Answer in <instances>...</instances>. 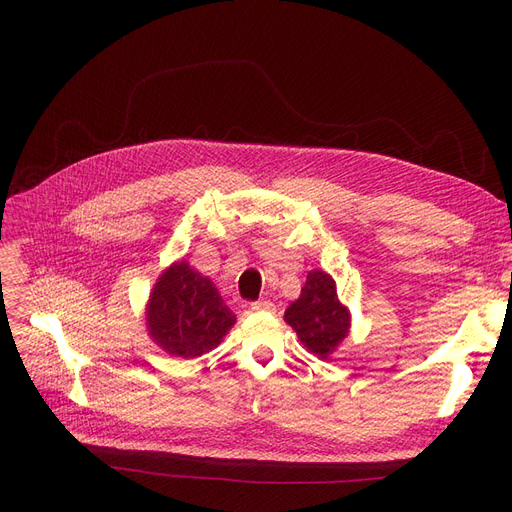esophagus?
<instances>
[{
  "label": "esophagus",
  "mask_w": 512,
  "mask_h": 512,
  "mask_svg": "<svg viewBox=\"0 0 512 512\" xmlns=\"http://www.w3.org/2000/svg\"><path fill=\"white\" fill-rule=\"evenodd\" d=\"M251 309L253 311H274L276 307L270 301H255V303H251Z\"/></svg>",
  "instance_id": "obj_1"
}]
</instances>
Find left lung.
Returning <instances> with one entry per match:
<instances>
[{
	"label": "left lung",
	"instance_id": "1",
	"mask_svg": "<svg viewBox=\"0 0 512 512\" xmlns=\"http://www.w3.org/2000/svg\"><path fill=\"white\" fill-rule=\"evenodd\" d=\"M286 324L299 334L309 353L328 359L351 328V313L338 301L336 284L326 272H311L286 313Z\"/></svg>",
	"mask_w": 512,
	"mask_h": 512
}]
</instances>
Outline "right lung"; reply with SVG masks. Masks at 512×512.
<instances>
[{"mask_svg": "<svg viewBox=\"0 0 512 512\" xmlns=\"http://www.w3.org/2000/svg\"><path fill=\"white\" fill-rule=\"evenodd\" d=\"M234 319L215 286L186 261L164 272L147 307L151 338L170 355L184 359L201 357L218 346Z\"/></svg>", "mask_w": 512, "mask_h": 512, "instance_id": "add662e5", "label": "right lung"}]
</instances>
